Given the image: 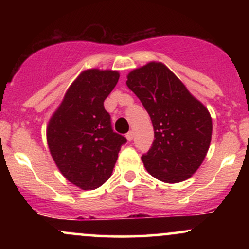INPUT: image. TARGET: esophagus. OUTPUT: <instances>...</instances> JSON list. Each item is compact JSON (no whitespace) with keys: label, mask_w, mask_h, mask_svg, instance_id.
Returning <instances> with one entry per match:
<instances>
[{"label":"esophagus","mask_w":249,"mask_h":249,"mask_svg":"<svg viewBox=\"0 0 249 249\" xmlns=\"http://www.w3.org/2000/svg\"><path fill=\"white\" fill-rule=\"evenodd\" d=\"M125 137H126V139H127L128 142H131L133 139V137H134L133 136V132H132V131H128V132L125 134Z\"/></svg>","instance_id":"obj_1"}]
</instances>
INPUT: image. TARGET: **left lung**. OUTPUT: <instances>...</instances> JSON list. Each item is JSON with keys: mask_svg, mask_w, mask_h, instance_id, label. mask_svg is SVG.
<instances>
[{"mask_svg": "<svg viewBox=\"0 0 249 249\" xmlns=\"http://www.w3.org/2000/svg\"><path fill=\"white\" fill-rule=\"evenodd\" d=\"M126 85L141 99L153 124L156 139L142 157L147 172L168 184L192 177L212 139V118L206 107L161 62L132 70Z\"/></svg>", "mask_w": 249, "mask_h": 249, "instance_id": "obj_1", "label": "left lung"}]
</instances>
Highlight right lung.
I'll list each match as a JSON object with an SVG mask.
<instances>
[{"label":"right lung","instance_id":"obj_1","mask_svg":"<svg viewBox=\"0 0 249 249\" xmlns=\"http://www.w3.org/2000/svg\"><path fill=\"white\" fill-rule=\"evenodd\" d=\"M118 79V71L84 70L47 126L53 161L67 180L82 190H95L110 178L121 146L126 142L125 137L113 132L104 108Z\"/></svg>","mask_w":249,"mask_h":249}]
</instances>
